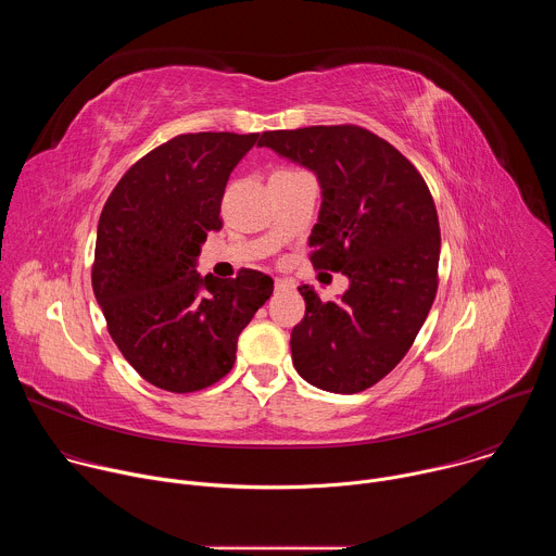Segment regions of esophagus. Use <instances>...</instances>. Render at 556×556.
<instances>
[{"label":"esophagus","mask_w":556,"mask_h":556,"mask_svg":"<svg viewBox=\"0 0 556 556\" xmlns=\"http://www.w3.org/2000/svg\"><path fill=\"white\" fill-rule=\"evenodd\" d=\"M275 290H277V292L290 290V281H286V279H277V281H275Z\"/></svg>","instance_id":"1"}]
</instances>
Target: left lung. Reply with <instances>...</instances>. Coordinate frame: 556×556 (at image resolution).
<instances>
[{
	"instance_id": "1",
	"label": "left lung",
	"mask_w": 556,
	"mask_h": 556,
	"mask_svg": "<svg viewBox=\"0 0 556 556\" xmlns=\"http://www.w3.org/2000/svg\"><path fill=\"white\" fill-rule=\"evenodd\" d=\"M260 147L319 180L309 260L350 281L328 303L312 286L299 288L305 316L290 334L294 369L319 389L358 393L403 361L435 299L433 198L399 149L356 125L264 131Z\"/></svg>"
}]
</instances>
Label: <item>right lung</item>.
<instances>
[{
  "label": "right lung",
  "mask_w": 556,
  "mask_h": 556,
  "mask_svg": "<svg viewBox=\"0 0 556 556\" xmlns=\"http://www.w3.org/2000/svg\"><path fill=\"white\" fill-rule=\"evenodd\" d=\"M260 134H182L155 147L114 187L99 228L94 296L125 361L174 393L204 389L235 363L237 339L270 299L273 279L195 270L230 172Z\"/></svg>",
  "instance_id": "1"
}]
</instances>
